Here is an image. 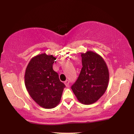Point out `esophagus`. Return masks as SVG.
<instances>
[{
    "mask_svg": "<svg viewBox=\"0 0 134 134\" xmlns=\"http://www.w3.org/2000/svg\"><path fill=\"white\" fill-rule=\"evenodd\" d=\"M64 84L66 86V87H69V80H66L64 81Z\"/></svg>",
    "mask_w": 134,
    "mask_h": 134,
    "instance_id": "1",
    "label": "esophagus"
}]
</instances>
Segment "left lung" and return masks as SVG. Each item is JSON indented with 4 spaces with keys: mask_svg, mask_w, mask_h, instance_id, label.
<instances>
[{
    "mask_svg": "<svg viewBox=\"0 0 134 134\" xmlns=\"http://www.w3.org/2000/svg\"><path fill=\"white\" fill-rule=\"evenodd\" d=\"M81 56L83 67L71 89L81 103L91 105L105 93L109 73L105 61L96 52L87 51Z\"/></svg>",
    "mask_w": 134,
    "mask_h": 134,
    "instance_id": "1",
    "label": "left lung"
}]
</instances>
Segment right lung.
<instances>
[{
	"instance_id": "1",
	"label": "right lung",
	"mask_w": 134,
	"mask_h": 134,
	"mask_svg": "<svg viewBox=\"0 0 134 134\" xmlns=\"http://www.w3.org/2000/svg\"><path fill=\"white\" fill-rule=\"evenodd\" d=\"M53 55L42 53L31 59L25 72V85L34 100L41 107L52 109L60 102L65 87L53 69L56 60Z\"/></svg>"
}]
</instances>
